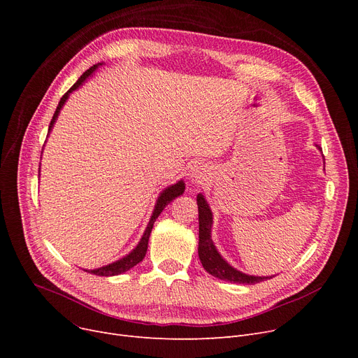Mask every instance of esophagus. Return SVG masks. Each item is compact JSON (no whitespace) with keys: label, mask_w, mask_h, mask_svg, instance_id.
<instances>
[{"label":"esophagus","mask_w":358,"mask_h":358,"mask_svg":"<svg viewBox=\"0 0 358 358\" xmlns=\"http://www.w3.org/2000/svg\"><path fill=\"white\" fill-rule=\"evenodd\" d=\"M208 177H209L208 165H204L203 162H196L190 166L189 180L192 182H203L204 180H208Z\"/></svg>","instance_id":"1"}]
</instances>
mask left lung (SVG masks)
<instances>
[{"mask_svg": "<svg viewBox=\"0 0 358 358\" xmlns=\"http://www.w3.org/2000/svg\"><path fill=\"white\" fill-rule=\"evenodd\" d=\"M317 149H321V146H317ZM197 206H199V258L206 271L220 280H227V281H231V283H239V285H255V283H259V281L271 278V277L248 275L245 273L238 271L231 264H228V262L224 261L222 255L217 252L215 243L212 241L213 215L203 194L197 196Z\"/></svg>", "mask_w": 358, "mask_h": 358, "instance_id": "8db88e82", "label": "left lung"}]
</instances>
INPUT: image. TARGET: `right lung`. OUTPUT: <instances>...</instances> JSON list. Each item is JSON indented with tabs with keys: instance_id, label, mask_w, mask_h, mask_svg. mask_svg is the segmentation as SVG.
Listing matches in <instances>:
<instances>
[{
	"instance_id": "1",
	"label": "right lung",
	"mask_w": 358,
	"mask_h": 358,
	"mask_svg": "<svg viewBox=\"0 0 358 358\" xmlns=\"http://www.w3.org/2000/svg\"><path fill=\"white\" fill-rule=\"evenodd\" d=\"M100 65H103V64L92 65L90 69H87V71L81 75V77L78 78V81L75 83V84L64 94L61 101H59V104H58V107H56V111L53 113V117H52L50 124H49L48 136H49V134H50V130H52V127H53L56 119H58V116H59L61 108L64 107L65 101L68 100L69 94H71L72 91H75V90H78V88L83 85V83H84L88 77H91V75L94 73V71H96ZM184 189H185V184H184L182 180H180L178 182H176V184H173V185H169V187H166L165 190H162V193L159 194V197H158V200H157V204H155V209H154V212H152V216H150V219H149V223H148V227H146V229H145V234H143V236L141 238L139 243H138L136 248H135L134 251L129 252L126 257H123V258H120V259H117V261H115V262H111V264H108V266H104V267H100V268H96V270H85V271L91 273V274H96V275L108 277V275L122 274V273L130 270L131 267H135L136 264H139V262L145 258V254H146V250H148L149 235H150V232H152V228H154V223H155L157 217L161 215V212L164 210L165 206H168V203H171L176 197H178V196H181V194L184 193Z\"/></svg>"
}]
</instances>
